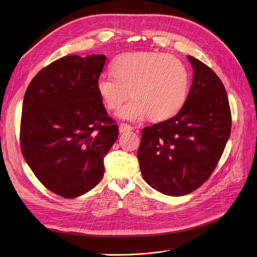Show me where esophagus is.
Masks as SVG:
<instances>
[{
  "mask_svg": "<svg viewBox=\"0 0 257 257\" xmlns=\"http://www.w3.org/2000/svg\"><path fill=\"white\" fill-rule=\"evenodd\" d=\"M132 128H133V127L128 125L127 123L119 124V132H120V133H125V132H130V131H132Z\"/></svg>",
  "mask_w": 257,
  "mask_h": 257,
  "instance_id": "1",
  "label": "esophagus"
}]
</instances>
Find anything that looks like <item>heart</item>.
<instances>
[{"mask_svg": "<svg viewBox=\"0 0 257 257\" xmlns=\"http://www.w3.org/2000/svg\"><path fill=\"white\" fill-rule=\"evenodd\" d=\"M189 73L182 62L169 54L137 51L120 54L112 62V73L100 74L96 89L105 106L118 110L131 96L119 116L139 121L147 116L164 121L179 112L189 93Z\"/></svg>", "mask_w": 257, "mask_h": 257, "instance_id": "heart-1", "label": "heart"}]
</instances>
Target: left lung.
Returning <instances> with one entry per match:
<instances>
[{
    "instance_id": "left-lung-1",
    "label": "left lung",
    "mask_w": 257,
    "mask_h": 257,
    "mask_svg": "<svg viewBox=\"0 0 257 257\" xmlns=\"http://www.w3.org/2000/svg\"><path fill=\"white\" fill-rule=\"evenodd\" d=\"M193 82L175 116L143 130L137 157L145 181L165 195L182 196L212 174L230 135L226 91L211 68L188 56Z\"/></svg>"
}]
</instances>
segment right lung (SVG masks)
Here are the masks:
<instances>
[{
  "label": "right lung",
  "mask_w": 257,
  "mask_h": 257,
  "mask_svg": "<svg viewBox=\"0 0 257 257\" xmlns=\"http://www.w3.org/2000/svg\"><path fill=\"white\" fill-rule=\"evenodd\" d=\"M105 62L104 54L54 61L23 98V158L46 188L64 198L83 195L102 180L104 158L118 138L96 89Z\"/></svg>",
  "instance_id": "obj_1"
}]
</instances>
